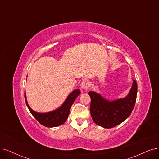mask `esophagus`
Listing matches in <instances>:
<instances>
[{
  "instance_id": "34e87169",
  "label": "esophagus",
  "mask_w": 159,
  "mask_h": 159,
  "mask_svg": "<svg viewBox=\"0 0 159 159\" xmlns=\"http://www.w3.org/2000/svg\"><path fill=\"white\" fill-rule=\"evenodd\" d=\"M89 85H90L89 82L87 80H83L80 84V86L83 89H88L89 87Z\"/></svg>"
}]
</instances>
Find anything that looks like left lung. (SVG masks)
Wrapping results in <instances>:
<instances>
[{
    "label": "left lung",
    "mask_w": 159,
    "mask_h": 159,
    "mask_svg": "<svg viewBox=\"0 0 159 159\" xmlns=\"http://www.w3.org/2000/svg\"><path fill=\"white\" fill-rule=\"evenodd\" d=\"M138 85L136 80L128 95L122 99L110 102L94 92H89L91 98L90 114L96 125L105 128L119 125L130 115L136 101Z\"/></svg>",
    "instance_id": "left-lung-1"
}]
</instances>
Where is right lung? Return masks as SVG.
I'll use <instances>...</instances> for the list:
<instances>
[{
  "label": "right lung",
  "mask_w": 159,
  "mask_h": 159,
  "mask_svg": "<svg viewBox=\"0 0 159 159\" xmlns=\"http://www.w3.org/2000/svg\"><path fill=\"white\" fill-rule=\"evenodd\" d=\"M80 90H75L70 93L66 102L61 106L55 111L48 113H40L33 111L29 106L25 93V100L27 106L36 120L42 125L46 127H56L63 125L68 118L71 105L75 99L80 94Z\"/></svg>",
  "instance_id": "obj_1"
}]
</instances>
